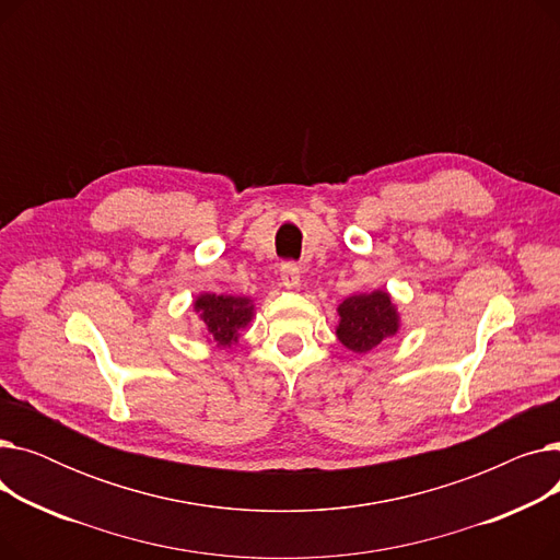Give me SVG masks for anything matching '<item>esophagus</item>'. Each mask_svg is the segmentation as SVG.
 <instances>
[{
  "mask_svg": "<svg viewBox=\"0 0 560 560\" xmlns=\"http://www.w3.org/2000/svg\"><path fill=\"white\" fill-rule=\"evenodd\" d=\"M281 283L285 285V288H295V285H300V281H302V270H300V265L295 262V260H285V262H281Z\"/></svg>",
  "mask_w": 560,
  "mask_h": 560,
  "instance_id": "34e87169",
  "label": "esophagus"
}]
</instances>
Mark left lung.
<instances>
[{
  "instance_id": "8db88e82",
  "label": "left lung",
  "mask_w": 560,
  "mask_h": 560,
  "mask_svg": "<svg viewBox=\"0 0 560 560\" xmlns=\"http://www.w3.org/2000/svg\"><path fill=\"white\" fill-rule=\"evenodd\" d=\"M338 313L340 325L336 334L340 342L347 349L357 351V354H365L381 340L395 336L399 327L395 306L384 290H374L370 295L347 298Z\"/></svg>"
}]
</instances>
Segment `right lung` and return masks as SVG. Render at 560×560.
I'll list each match as a JSON object with an SVG mask.
<instances>
[{"instance_id":"1","label":"right lung","mask_w":560,"mask_h":560,"mask_svg":"<svg viewBox=\"0 0 560 560\" xmlns=\"http://www.w3.org/2000/svg\"><path fill=\"white\" fill-rule=\"evenodd\" d=\"M195 311L218 345H231L238 338V329L252 319V304L245 298L201 295L195 302Z\"/></svg>"}]
</instances>
